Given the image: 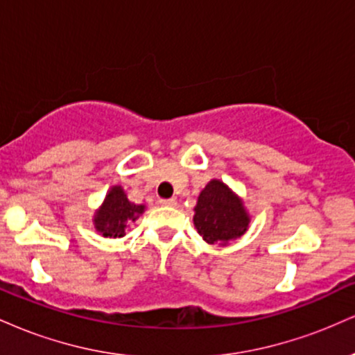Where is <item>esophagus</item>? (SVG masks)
I'll list each match as a JSON object with an SVG mask.
<instances>
[{
	"label": "esophagus",
	"mask_w": 355,
	"mask_h": 355,
	"mask_svg": "<svg viewBox=\"0 0 355 355\" xmlns=\"http://www.w3.org/2000/svg\"><path fill=\"white\" fill-rule=\"evenodd\" d=\"M160 205H164V207H175V205H177V200H175V198H162Z\"/></svg>",
	"instance_id": "obj_1"
}]
</instances>
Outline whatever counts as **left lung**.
<instances>
[{
  "mask_svg": "<svg viewBox=\"0 0 355 355\" xmlns=\"http://www.w3.org/2000/svg\"><path fill=\"white\" fill-rule=\"evenodd\" d=\"M193 210V225L207 243L225 245L242 237L250 223L242 198L220 180L207 183Z\"/></svg>",
  "mask_w": 355,
  "mask_h": 355,
  "instance_id": "left-lung-1",
  "label": "left lung"
}]
</instances>
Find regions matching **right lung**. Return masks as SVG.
Listing matches in <instances>:
<instances>
[{
	"instance_id": "1",
	"label": "right lung",
	"mask_w": 355,
	"mask_h": 355,
	"mask_svg": "<svg viewBox=\"0 0 355 355\" xmlns=\"http://www.w3.org/2000/svg\"><path fill=\"white\" fill-rule=\"evenodd\" d=\"M144 211L145 205L130 202L125 190L120 185H115L110 189L101 207L95 211L93 223L103 237L120 239L125 235L126 222L128 220L135 222Z\"/></svg>"
}]
</instances>
